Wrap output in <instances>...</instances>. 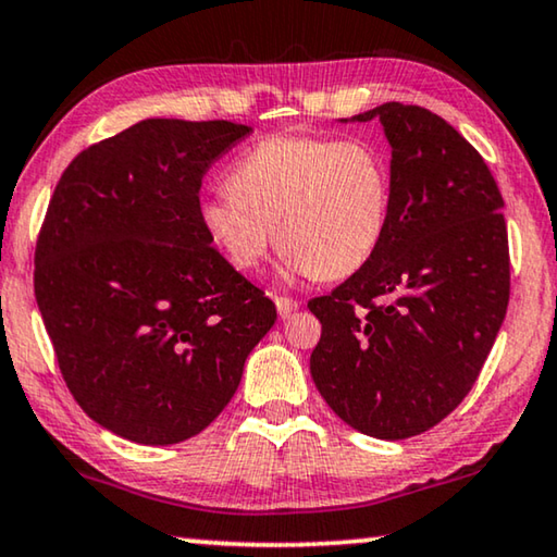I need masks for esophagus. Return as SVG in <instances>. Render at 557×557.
I'll return each instance as SVG.
<instances>
[{"label": "esophagus", "mask_w": 557, "mask_h": 557, "mask_svg": "<svg viewBox=\"0 0 557 557\" xmlns=\"http://www.w3.org/2000/svg\"><path fill=\"white\" fill-rule=\"evenodd\" d=\"M273 301H276L278 317H292V313H294V311H298V301H296V298L276 296V298H273Z\"/></svg>", "instance_id": "34e87169"}]
</instances>
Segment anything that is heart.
<instances>
[{
  "label": "heart",
  "mask_w": 557,
  "mask_h": 557,
  "mask_svg": "<svg viewBox=\"0 0 557 557\" xmlns=\"http://www.w3.org/2000/svg\"><path fill=\"white\" fill-rule=\"evenodd\" d=\"M228 188L200 198L198 219L238 271L256 269L278 233L294 276H354L392 221L389 158L364 138L273 135L233 163Z\"/></svg>",
  "instance_id": "heart-1"
}]
</instances>
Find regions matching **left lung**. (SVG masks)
Segmentation results:
<instances>
[{
  "label": "left lung",
  "mask_w": 557,
  "mask_h": 557,
  "mask_svg": "<svg viewBox=\"0 0 557 557\" xmlns=\"http://www.w3.org/2000/svg\"><path fill=\"white\" fill-rule=\"evenodd\" d=\"M392 221L364 269L311 298V376L354 430L407 440L440 424L478 382L510 301L503 196L478 150L419 104L384 102Z\"/></svg>",
  "instance_id": "1"
}]
</instances>
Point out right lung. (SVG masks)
<instances>
[{
  "label": "right lung",
  "instance_id": "right-lung-1",
  "mask_svg": "<svg viewBox=\"0 0 557 557\" xmlns=\"http://www.w3.org/2000/svg\"><path fill=\"white\" fill-rule=\"evenodd\" d=\"M248 133L143 120L64 168L39 228L35 296L64 384L87 417L138 445L203 432L276 321L198 219L206 171Z\"/></svg>",
  "mask_w": 557,
  "mask_h": 557
}]
</instances>
